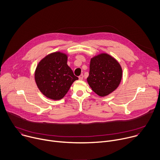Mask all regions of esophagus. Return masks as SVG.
<instances>
[{
	"mask_svg": "<svg viewBox=\"0 0 160 160\" xmlns=\"http://www.w3.org/2000/svg\"><path fill=\"white\" fill-rule=\"evenodd\" d=\"M78 78H79V79H80V80H83V75L82 74V75H80L78 77Z\"/></svg>",
	"mask_w": 160,
	"mask_h": 160,
	"instance_id": "1",
	"label": "esophagus"
}]
</instances>
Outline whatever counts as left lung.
Returning <instances> with one entry per match:
<instances>
[{
    "mask_svg": "<svg viewBox=\"0 0 160 160\" xmlns=\"http://www.w3.org/2000/svg\"><path fill=\"white\" fill-rule=\"evenodd\" d=\"M122 77L120 64L111 55L103 53L91 58L87 80L98 96H106L114 91L119 85Z\"/></svg>",
    "mask_w": 160,
    "mask_h": 160,
    "instance_id": "8db88e82",
    "label": "left lung"
}]
</instances>
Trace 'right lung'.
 <instances>
[{"label":"right lung","instance_id":"add662e5","mask_svg":"<svg viewBox=\"0 0 160 160\" xmlns=\"http://www.w3.org/2000/svg\"><path fill=\"white\" fill-rule=\"evenodd\" d=\"M68 55L57 52L48 54L38 63L34 73L36 85L47 98L59 100L78 78L67 64Z\"/></svg>","mask_w":160,"mask_h":160}]
</instances>
